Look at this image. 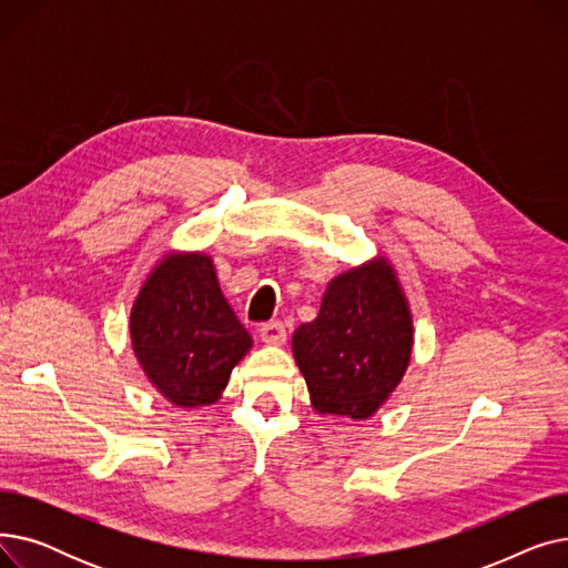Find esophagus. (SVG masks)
<instances>
[{
  "mask_svg": "<svg viewBox=\"0 0 568 568\" xmlns=\"http://www.w3.org/2000/svg\"><path fill=\"white\" fill-rule=\"evenodd\" d=\"M260 338L266 345H283L287 334H285V324L283 322H264L260 326Z\"/></svg>",
  "mask_w": 568,
  "mask_h": 568,
  "instance_id": "1",
  "label": "esophagus"
}]
</instances>
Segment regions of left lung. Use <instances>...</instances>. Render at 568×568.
I'll use <instances>...</instances> for the list:
<instances>
[{
  "mask_svg": "<svg viewBox=\"0 0 568 568\" xmlns=\"http://www.w3.org/2000/svg\"><path fill=\"white\" fill-rule=\"evenodd\" d=\"M412 345V313L384 257L336 276L317 317L292 336L315 412L347 419H368L394 394Z\"/></svg>",
  "mask_w": 568,
  "mask_h": 568,
  "instance_id": "obj_1",
  "label": "left lung"
}]
</instances>
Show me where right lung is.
I'll list each match as a JSON object with an SVG mask.
<instances>
[{
    "label": "right lung",
    "instance_id": "obj_1",
    "mask_svg": "<svg viewBox=\"0 0 568 568\" xmlns=\"http://www.w3.org/2000/svg\"><path fill=\"white\" fill-rule=\"evenodd\" d=\"M129 329L146 379L176 407L216 403L253 345L204 253L163 255L135 296Z\"/></svg>",
    "mask_w": 568,
    "mask_h": 568
}]
</instances>
